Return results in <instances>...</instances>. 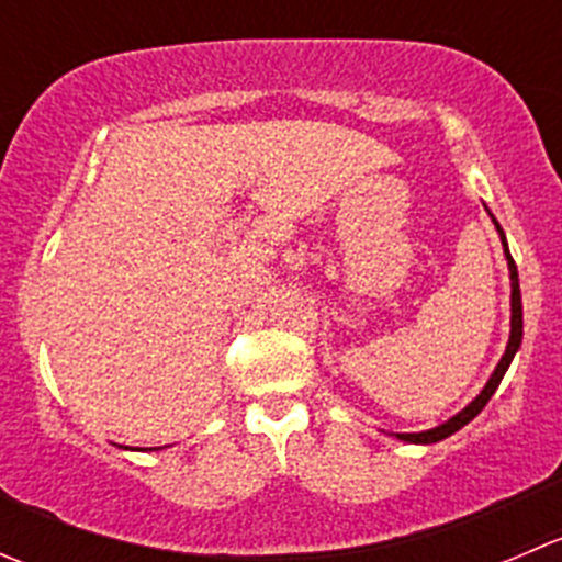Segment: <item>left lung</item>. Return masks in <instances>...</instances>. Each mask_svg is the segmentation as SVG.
Listing matches in <instances>:
<instances>
[{"mask_svg": "<svg viewBox=\"0 0 562 562\" xmlns=\"http://www.w3.org/2000/svg\"><path fill=\"white\" fill-rule=\"evenodd\" d=\"M486 211H488V209H486ZM488 216H492L494 227H497V233H499V241H503L505 260H508V274H510V337H508V346H505L503 359H499V362H497V368H494V373L488 375L486 386H483L481 395H477L475 401L467 403V406L461 408L459 414H453V417H450V419H445L442 426H437V428H428V431H419V434H392V437L401 439V442H408V445H434V442H442V439L453 437L456 431H461V428H464L467 423H470V419H475L477 414L483 412V406H486V403L492 401V395H494V392H497L499 381H503L505 370L510 368V362H514L516 351H519V346H521V335H525V326H521V324H525V321H521L519 271H516L514 258H510V252H508V241H505L503 227H499V222L494 220V214H488Z\"/></svg>", "mask_w": 562, "mask_h": 562, "instance_id": "obj_1", "label": "left lung"}]
</instances>
